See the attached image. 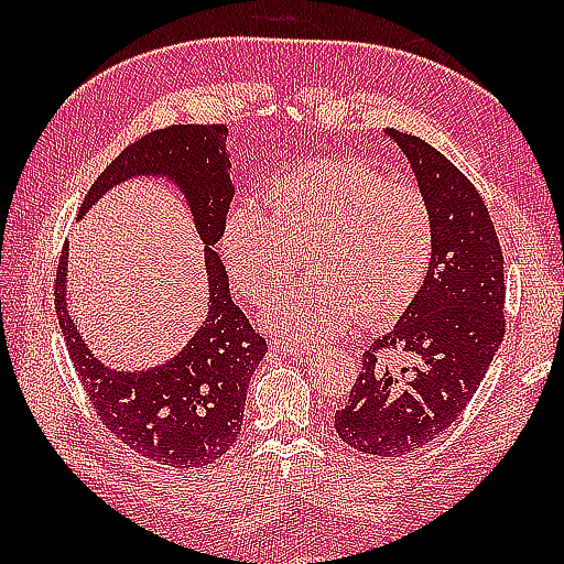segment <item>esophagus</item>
Returning a JSON list of instances; mask_svg holds the SVG:
<instances>
[{
    "instance_id": "1",
    "label": "esophagus",
    "mask_w": 564,
    "mask_h": 564,
    "mask_svg": "<svg viewBox=\"0 0 564 564\" xmlns=\"http://www.w3.org/2000/svg\"><path fill=\"white\" fill-rule=\"evenodd\" d=\"M271 351H275V354H289V356H295V358H305V356L313 354V349H310V346L281 341V339H273V341H271Z\"/></svg>"
}]
</instances>
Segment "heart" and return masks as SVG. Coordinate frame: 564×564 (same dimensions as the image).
Returning a JSON list of instances; mask_svg holds the SVG:
<instances>
[{"label":"heart","mask_w":564,"mask_h":564,"mask_svg":"<svg viewBox=\"0 0 564 564\" xmlns=\"http://www.w3.org/2000/svg\"><path fill=\"white\" fill-rule=\"evenodd\" d=\"M220 251L235 285L269 305L305 251L307 281L273 307L269 325L295 341H322L358 315L378 325L410 305L431 257L422 191L388 182L358 160H310L263 191V213L237 206Z\"/></svg>","instance_id":"1"}]
</instances>
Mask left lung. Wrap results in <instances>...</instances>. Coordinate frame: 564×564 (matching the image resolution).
<instances>
[{"label":"left lung","instance_id":"8db88e82","mask_svg":"<svg viewBox=\"0 0 564 564\" xmlns=\"http://www.w3.org/2000/svg\"><path fill=\"white\" fill-rule=\"evenodd\" d=\"M431 210V261L398 325L364 354L339 438L376 458L414 453L473 400L505 339V257L477 188L416 135L386 128ZM382 350L398 352L402 365Z\"/></svg>","mask_w":564,"mask_h":564}]
</instances>
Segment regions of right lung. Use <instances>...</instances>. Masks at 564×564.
Instances as JSON below:
<instances>
[{
	"instance_id": "right-lung-1",
	"label": "right lung",
	"mask_w": 564,
	"mask_h": 564,
	"mask_svg": "<svg viewBox=\"0 0 564 564\" xmlns=\"http://www.w3.org/2000/svg\"><path fill=\"white\" fill-rule=\"evenodd\" d=\"M225 142V126L154 130L106 166L79 208L82 218L106 191L135 176L166 178L184 196L203 242L208 315L172 361L133 373L104 366L69 315L67 245L57 263L55 313L94 410L130 451L174 470L206 467L230 451L242 429L249 380L269 351L267 339L235 305L227 271L213 249L235 196Z\"/></svg>"
}]
</instances>
